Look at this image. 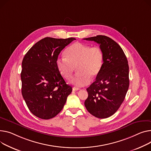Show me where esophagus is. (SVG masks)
<instances>
[{
  "instance_id": "1",
  "label": "esophagus",
  "mask_w": 151,
  "mask_h": 151,
  "mask_svg": "<svg viewBox=\"0 0 151 151\" xmlns=\"http://www.w3.org/2000/svg\"><path fill=\"white\" fill-rule=\"evenodd\" d=\"M80 88H78V87H74L73 88V90H74V91H78V90H79Z\"/></svg>"
}]
</instances>
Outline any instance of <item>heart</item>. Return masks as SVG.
Returning <instances> with one entry per match:
<instances>
[{"label":"heart","instance_id":"obj_1","mask_svg":"<svg viewBox=\"0 0 151 151\" xmlns=\"http://www.w3.org/2000/svg\"><path fill=\"white\" fill-rule=\"evenodd\" d=\"M66 57H59L56 60V67L59 73L65 79H70L76 68L77 74L70 83L76 87L87 85L92 78L98 75L103 65V53L98 46L75 42L65 51Z\"/></svg>","mask_w":151,"mask_h":151}]
</instances>
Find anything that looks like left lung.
<instances>
[{"label": "left lung", "mask_w": 151, "mask_h": 151, "mask_svg": "<svg viewBox=\"0 0 151 151\" xmlns=\"http://www.w3.org/2000/svg\"><path fill=\"white\" fill-rule=\"evenodd\" d=\"M99 44L103 65L95 81L87 88L84 105L88 112L98 118L114 115L122 105L129 88V65L126 56L113 39L103 35L84 39Z\"/></svg>", "instance_id": "8db88e82"}]
</instances>
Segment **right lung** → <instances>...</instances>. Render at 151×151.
<instances>
[{"instance_id":"1","label":"right lung","mask_w":151,"mask_h":151,"mask_svg":"<svg viewBox=\"0 0 151 151\" xmlns=\"http://www.w3.org/2000/svg\"><path fill=\"white\" fill-rule=\"evenodd\" d=\"M75 39L45 37L30 48L23 59L22 95L29 111L39 118L56 116L72 92V87L59 73L56 60L60 52Z\"/></svg>"}]
</instances>
